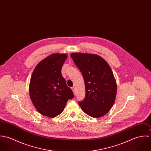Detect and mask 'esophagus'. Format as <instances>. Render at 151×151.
<instances>
[{
	"label": "esophagus",
	"instance_id": "obj_1",
	"mask_svg": "<svg viewBox=\"0 0 151 151\" xmlns=\"http://www.w3.org/2000/svg\"><path fill=\"white\" fill-rule=\"evenodd\" d=\"M71 89H72V91H73V93L75 94V87H74V86L71 87Z\"/></svg>",
	"mask_w": 151,
	"mask_h": 151
}]
</instances>
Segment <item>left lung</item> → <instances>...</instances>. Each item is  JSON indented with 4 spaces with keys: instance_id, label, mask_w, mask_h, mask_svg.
Wrapping results in <instances>:
<instances>
[{
    "instance_id": "obj_1",
    "label": "left lung",
    "mask_w": 151,
    "mask_h": 151,
    "mask_svg": "<svg viewBox=\"0 0 151 151\" xmlns=\"http://www.w3.org/2000/svg\"><path fill=\"white\" fill-rule=\"evenodd\" d=\"M71 57L81 72L85 83L86 96L78 102L86 114L95 118L106 114L115 101L117 85L108 63L101 56L73 53Z\"/></svg>"
}]
</instances>
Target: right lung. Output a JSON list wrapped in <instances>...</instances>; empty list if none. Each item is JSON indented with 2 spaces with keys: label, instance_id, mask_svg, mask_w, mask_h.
<instances>
[{
  "label": "right lung",
  "instance_id": "1",
  "mask_svg": "<svg viewBox=\"0 0 151 151\" xmlns=\"http://www.w3.org/2000/svg\"><path fill=\"white\" fill-rule=\"evenodd\" d=\"M67 56L55 53L40 62L31 77L29 93L35 108L43 116L55 117L64 110L74 95L62 75Z\"/></svg>",
  "mask_w": 151,
  "mask_h": 151
}]
</instances>
